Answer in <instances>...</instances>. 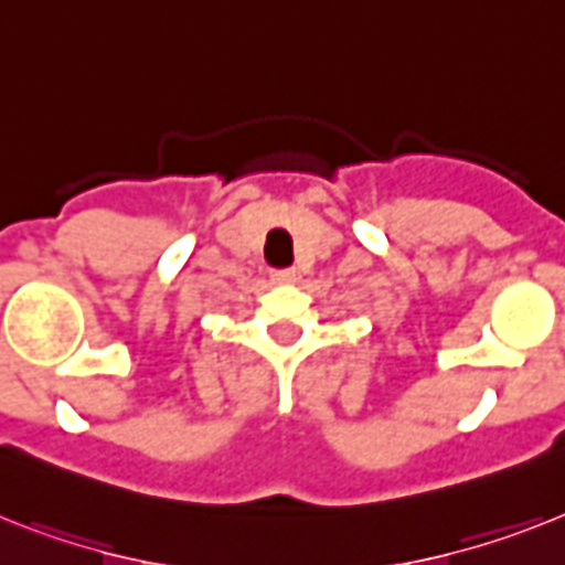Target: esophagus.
<instances>
[{"mask_svg": "<svg viewBox=\"0 0 565 565\" xmlns=\"http://www.w3.org/2000/svg\"><path fill=\"white\" fill-rule=\"evenodd\" d=\"M298 273L296 269H275L273 273V284H296Z\"/></svg>", "mask_w": 565, "mask_h": 565, "instance_id": "1", "label": "esophagus"}]
</instances>
